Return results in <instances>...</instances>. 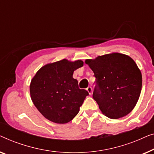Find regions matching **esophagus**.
Masks as SVG:
<instances>
[{
	"instance_id": "esophagus-1",
	"label": "esophagus",
	"mask_w": 154,
	"mask_h": 154,
	"mask_svg": "<svg viewBox=\"0 0 154 154\" xmlns=\"http://www.w3.org/2000/svg\"><path fill=\"white\" fill-rule=\"evenodd\" d=\"M86 91H87L88 92V94L91 95L92 93V88L91 87V86H88V87H87V88H86Z\"/></svg>"
}]
</instances>
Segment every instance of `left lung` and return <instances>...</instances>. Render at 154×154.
<instances>
[{"label": "left lung", "mask_w": 154, "mask_h": 154, "mask_svg": "<svg viewBox=\"0 0 154 154\" xmlns=\"http://www.w3.org/2000/svg\"><path fill=\"white\" fill-rule=\"evenodd\" d=\"M85 63L96 77L93 98L104 115L117 119L128 114L142 89V74L135 62L127 55L112 53Z\"/></svg>", "instance_id": "8db88e82"}]
</instances>
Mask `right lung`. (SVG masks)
<instances>
[{"label":"right lung","mask_w":154,"mask_h":154,"mask_svg":"<svg viewBox=\"0 0 154 154\" xmlns=\"http://www.w3.org/2000/svg\"><path fill=\"white\" fill-rule=\"evenodd\" d=\"M83 61L66 59L45 65L39 70L30 84L31 100L38 111L56 123H66L78 114L87 91L80 89L72 77Z\"/></svg>","instance_id":"obj_1"}]
</instances>
